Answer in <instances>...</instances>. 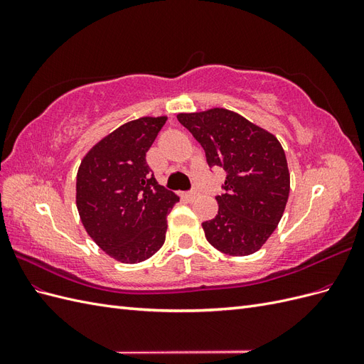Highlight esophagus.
<instances>
[{"label": "esophagus", "mask_w": 364, "mask_h": 364, "mask_svg": "<svg viewBox=\"0 0 364 364\" xmlns=\"http://www.w3.org/2000/svg\"><path fill=\"white\" fill-rule=\"evenodd\" d=\"M182 196L185 197L186 200H194L197 197V193L196 191H188V193H182Z\"/></svg>", "instance_id": "34e87169"}]
</instances>
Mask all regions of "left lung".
<instances>
[{
    "label": "left lung",
    "instance_id": "left-lung-1",
    "mask_svg": "<svg viewBox=\"0 0 364 364\" xmlns=\"http://www.w3.org/2000/svg\"><path fill=\"white\" fill-rule=\"evenodd\" d=\"M205 150L209 167L226 171L218 214L202 223L205 237L230 257L252 255L277 229L290 193L287 158L278 138L223 107L178 114Z\"/></svg>",
    "mask_w": 364,
    "mask_h": 364
}]
</instances>
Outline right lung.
Returning <instances> with one entry per match:
<instances>
[{"instance_id": "add662e5", "label": "right lung", "mask_w": 364, "mask_h": 364, "mask_svg": "<svg viewBox=\"0 0 364 364\" xmlns=\"http://www.w3.org/2000/svg\"><path fill=\"white\" fill-rule=\"evenodd\" d=\"M167 117H141L119 126L83 156L75 182L82 225L109 257L136 264L161 249L167 214L179 202L153 178L146 153Z\"/></svg>"}]
</instances>
